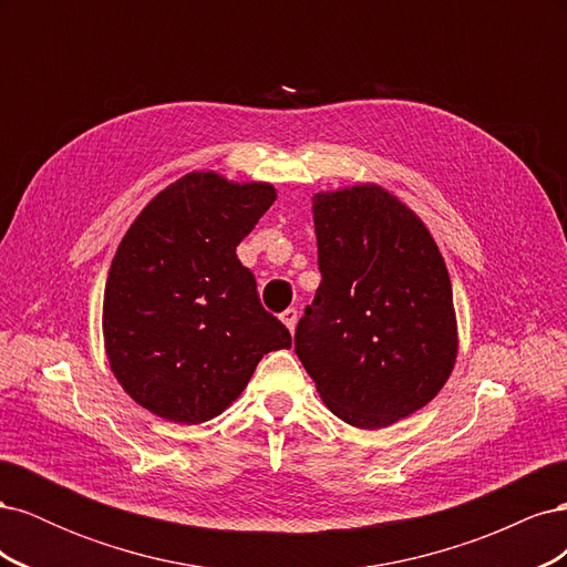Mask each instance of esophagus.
<instances>
[{
    "instance_id": "esophagus-1",
    "label": "esophagus",
    "mask_w": 567,
    "mask_h": 567,
    "mask_svg": "<svg viewBox=\"0 0 567 567\" xmlns=\"http://www.w3.org/2000/svg\"><path fill=\"white\" fill-rule=\"evenodd\" d=\"M281 321L286 323V329L293 333L296 331V323H298V310H296V307H288V310L281 315Z\"/></svg>"
}]
</instances>
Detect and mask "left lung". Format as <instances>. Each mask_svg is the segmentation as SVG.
I'll return each mask as SVG.
<instances>
[{
	"mask_svg": "<svg viewBox=\"0 0 567 567\" xmlns=\"http://www.w3.org/2000/svg\"><path fill=\"white\" fill-rule=\"evenodd\" d=\"M321 284L296 354L323 404L364 431L431 402L456 362L452 281L421 217L379 184L312 198Z\"/></svg>",
	"mask_w": 567,
	"mask_h": 567,
	"instance_id": "1",
	"label": "left lung"
}]
</instances>
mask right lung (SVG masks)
Masks as SVG:
<instances>
[{"mask_svg":"<svg viewBox=\"0 0 567 567\" xmlns=\"http://www.w3.org/2000/svg\"><path fill=\"white\" fill-rule=\"evenodd\" d=\"M277 188L188 173L132 221L104 290L111 371L130 398L165 421L219 416L260 359L288 350L286 326L265 312L236 246Z\"/></svg>","mask_w":567,"mask_h":567,"instance_id":"1","label":"right lung"}]
</instances>
